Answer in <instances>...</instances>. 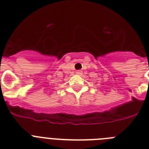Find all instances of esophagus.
I'll use <instances>...</instances> for the list:
<instances>
[{
  "label": "esophagus",
  "mask_w": 149,
  "mask_h": 149,
  "mask_svg": "<svg viewBox=\"0 0 149 149\" xmlns=\"http://www.w3.org/2000/svg\"><path fill=\"white\" fill-rule=\"evenodd\" d=\"M76 73H77V74H82V72H81V71H77Z\"/></svg>",
  "instance_id": "34e87169"
}]
</instances>
